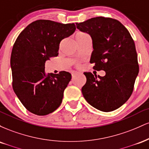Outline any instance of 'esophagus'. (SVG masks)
<instances>
[{"instance_id":"1","label":"esophagus","mask_w":149,"mask_h":149,"mask_svg":"<svg viewBox=\"0 0 149 149\" xmlns=\"http://www.w3.org/2000/svg\"><path fill=\"white\" fill-rule=\"evenodd\" d=\"M79 72H77V71H74V72L72 73V78H74V77H76V76H78V74H79Z\"/></svg>"}]
</instances>
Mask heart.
I'll return each mask as SVG.
<instances>
[{"instance_id":"obj_1","label":"heart","mask_w":149,"mask_h":149,"mask_svg":"<svg viewBox=\"0 0 149 149\" xmlns=\"http://www.w3.org/2000/svg\"><path fill=\"white\" fill-rule=\"evenodd\" d=\"M85 33H77L76 34V38H78V37H80V36H83V35H85Z\"/></svg>"}]
</instances>
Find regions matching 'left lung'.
<instances>
[{
  "label": "left lung",
  "instance_id": "1",
  "mask_svg": "<svg viewBox=\"0 0 149 149\" xmlns=\"http://www.w3.org/2000/svg\"><path fill=\"white\" fill-rule=\"evenodd\" d=\"M76 24L92 39L90 63L95 64L93 69L106 72L98 78L92 73H84L87 81L82 88L83 97L102 111L116 110L129 100L139 73L134 40L127 29L115 19L97 17Z\"/></svg>",
  "mask_w": 149,
  "mask_h": 149
}]
</instances>
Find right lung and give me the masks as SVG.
<instances>
[{"label":"right lung","mask_w":149,"mask_h":149,"mask_svg":"<svg viewBox=\"0 0 149 149\" xmlns=\"http://www.w3.org/2000/svg\"><path fill=\"white\" fill-rule=\"evenodd\" d=\"M76 30L74 24L39 19L20 33L10 58L13 88L29 111L37 116L51 113L60 106L71 73L45 71V61L59 54V44Z\"/></svg>","instance_id":"add662e5"}]
</instances>
